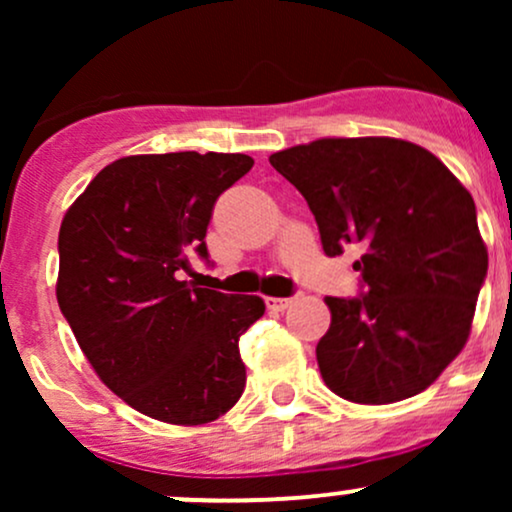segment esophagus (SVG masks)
Returning <instances> with one entry per match:
<instances>
[{
    "instance_id": "1",
    "label": "esophagus",
    "mask_w": 512,
    "mask_h": 512,
    "mask_svg": "<svg viewBox=\"0 0 512 512\" xmlns=\"http://www.w3.org/2000/svg\"><path fill=\"white\" fill-rule=\"evenodd\" d=\"M264 303H267L269 310H286L293 303V298H274V296H269V298H264Z\"/></svg>"
}]
</instances>
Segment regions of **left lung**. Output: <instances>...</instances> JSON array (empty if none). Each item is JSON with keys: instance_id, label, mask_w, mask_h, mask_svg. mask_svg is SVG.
I'll list each match as a JSON object with an SVG mask.
<instances>
[{"instance_id": "obj_1", "label": "left lung", "mask_w": 512, "mask_h": 512, "mask_svg": "<svg viewBox=\"0 0 512 512\" xmlns=\"http://www.w3.org/2000/svg\"><path fill=\"white\" fill-rule=\"evenodd\" d=\"M269 163L305 197L325 255L361 250L366 291L325 298V385L356 404L424 392L467 344L489 269L467 187L424 146L392 137L317 139Z\"/></svg>"}]
</instances>
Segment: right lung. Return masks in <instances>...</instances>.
Masks as SVG:
<instances>
[{"label": "right lung", "mask_w": 512, "mask_h": 512, "mask_svg": "<svg viewBox=\"0 0 512 512\" xmlns=\"http://www.w3.org/2000/svg\"><path fill=\"white\" fill-rule=\"evenodd\" d=\"M245 154H144L105 166L64 214L57 303L98 378L132 409L175 426L216 421L245 390L240 334L260 296L182 281L207 260L216 199Z\"/></svg>", "instance_id": "1"}]
</instances>
